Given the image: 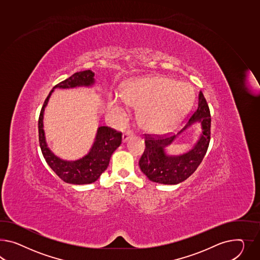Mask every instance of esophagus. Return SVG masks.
I'll return each instance as SVG.
<instances>
[{
  "label": "esophagus",
  "mask_w": 260,
  "mask_h": 260,
  "mask_svg": "<svg viewBox=\"0 0 260 260\" xmlns=\"http://www.w3.org/2000/svg\"><path fill=\"white\" fill-rule=\"evenodd\" d=\"M134 136V133H132V132H126V133H124L123 134V136H122V140H123V142L125 143V142H126V141L128 140L131 137H133Z\"/></svg>",
  "instance_id": "34e87169"
}]
</instances>
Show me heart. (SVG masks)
Wrapping results in <instances>:
<instances>
[{
	"mask_svg": "<svg viewBox=\"0 0 260 260\" xmlns=\"http://www.w3.org/2000/svg\"><path fill=\"white\" fill-rule=\"evenodd\" d=\"M195 93L188 83L166 77H145L126 87L123 99L128 105L139 108L138 120L146 131L161 134L169 131L185 117L194 102ZM112 108L123 112L126 105L114 100Z\"/></svg>",
	"mask_w": 260,
	"mask_h": 260,
	"instance_id": "obj_1",
	"label": "heart"
}]
</instances>
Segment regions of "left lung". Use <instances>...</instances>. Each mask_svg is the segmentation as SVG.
<instances>
[{"instance_id": "1", "label": "left lung", "mask_w": 260, "mask_h": 260, "mask_svg": "<svg viewBox=\"0 0 260 260\" xmlns=\"http://www.w3.org/2000/svg\"><path fill=\"white\" fill-rule=\"evenodd\" d=\"M196 121H200L203 126L200 140L187 153L180 156H169L165 152V148L172 143L176 135L168 137L167 134H145L146 148L139 160V166L142 172L151 182L162 184L182 183L196 171L204 160L210 142L211 115L202 91L199 92L196 111L191 115L188 124L179 134Z\"/></svg>"}]
</instances>
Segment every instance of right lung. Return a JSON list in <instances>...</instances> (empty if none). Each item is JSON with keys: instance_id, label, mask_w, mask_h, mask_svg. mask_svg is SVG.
Listing matches in <instances>:
<instances>
[{"instance_id": "add662e5", "label": "right lung", "mask_w": 260, "mask_h": 260, "mask_svg": "<svg viewBox=\"0 0 260 260\" xmlns=\"http://www.w3.org/2000/svg\"><path fill=\"white\" fill-rule=\"evenodd\" d=\"M94 74L91 70L77 72L55 88H74L78 86H91L94 83ZM52 91L45 99L39 117V142L42 155L52 170L63 182L73 184H86L95 182L105 171L112 153L122 142V133L110 126H99L95 140L91 150L83 158L77 161H63L56 157L47 147L43 131V112L47 105Z\"/></svg>"}]
</instances>
